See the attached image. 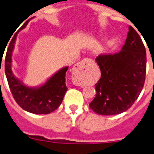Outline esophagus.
<instances>
[{
	"label": "esophagus",
	"instance_id": "34e87169",
	"mask_svg": "<svg viewBox=\"0 0 154 154\" xmlns=\"http://www.w3.org/2000/svg\"><path fill=\"white\" fill-rule=\"evenodd\" d=\"M87 63H88V59H86V58L82 61V62H79L77 65H75L74 69H73L72 70V74L74 75L75 76L83 75L87 70V68H86Z\"/></svg>",
	"mask_w": 154,
	"mask_h": 154
}]
</instances>
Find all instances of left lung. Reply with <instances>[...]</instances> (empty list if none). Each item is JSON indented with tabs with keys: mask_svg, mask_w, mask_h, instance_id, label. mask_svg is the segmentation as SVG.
<instances>
[{
	"mask_svg": "<svg viewBox=\"0 0 154 154\" xmlns=\"http://www.w3.org/2000/svg\"><path fill=\"white\" fill-rule=\"evenodd\" d=\"M96 61L101 78L96 84V97L89 103L99 115L125 112L139 97L145 82L146 48L136 30L129 27L122 51L114 55H99Z\"/></svg>",
	"mask_w": 154,
	"mask_h": 154,
	"instance_id": "obj_1",
	"label": "left lung"
}]
</instances>
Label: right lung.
Wrapping results in <instances>:
<instances>
[{"label": "right lung", "mask_w": 154, "mask_h": 154, "mask_svg": "<svg viewBox=\"0 0 154 154\" xmlns=\"http://www.w3.org/2000/svg\"><path fill=\"white\" fill-rule=\"evenodd\" d=\"M28 21L24 24V28ZM15 35L11 41L5 56V69L8 85L16 103L28 112L35 114H48L58 108L63 100L68 88L65 85V73L68 67L63 68L49 79L44 85L31 89L23 85L14 76L11 69V55Z\"/></svg>", "instance_id": "add662e5"}]
</instances>
